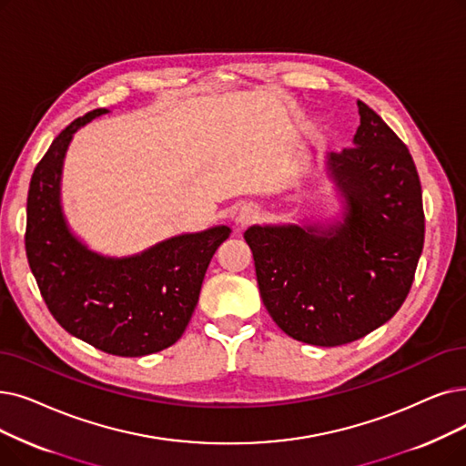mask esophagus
I'll return each instance as SVG.
<instances>
[{
    "instance_id": "obj_1",
    "label": "esophagus",
    "mask_w": 466,
    "mask_h": 466,
    "mask_svg": "<svg viewBox=\"0 0 466 466\" xmlns=\"http://www.w3.org/2000/svg\"><path fill=\"white\" fill-rule=\"evenodd\" d=\"M258 217V211L253 206H244L236 213V225L238 227H248Z\"/></svg>"
}]
</instances>
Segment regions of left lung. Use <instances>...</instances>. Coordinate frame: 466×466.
Segmentation results:
<instances>
[{
    "label": "left lung",
    "instance_id": "left-lung-1",
    "mask_svg": "<svg viewBox=\"0 0 466 466\" xmlns=\"http://www.w3.org/2000/svg\"><path fill=\"white\" fill-rule=\"evenodd\" d=\"M358 114L354 148L323 156L337 211L244 234L268 314L307 345L340 347L387 323L406 300L422 253L413 157L361 100Z\"/></svg>",
    "mask_w": 466,
    "mask_h": 466
}]
</instances>
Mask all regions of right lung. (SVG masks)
Wrapping results in <instances>:
<instances>
[{
    "mask_svg": "<svg viewBox=\"0 0 466 466\" xmlns=\"http://www.w3.org/2000/svg\"><path fill=\"white\" fill-rule=\"evenodd\" d=\"M98 108L60 133L39 161L28 190L26 255L53 318L70 335L114 354L137 358L164 350L185 333L201 281L227 225L185 232L126 257L91 249L63 208V167L74 135Z\"/></svg>",
    "mask_w": 466,
    "mask_h": 466,
    "instance_id": "right-lung-1",
    "label": "right lung"
}]
</instances>
